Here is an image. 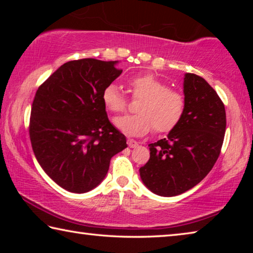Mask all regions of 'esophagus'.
<instances>
[{"label":"esophagus","mask_w":253,"mask_h":253,"mask_svg":"<svg viewBox=\"0 0 253 253\" xmlns=\"http://www.w3.org/2000/svg\"><path fill=\"white\" fill-rule=\"evenodd\" d=\"M127 144H128V146H129L130 148H135V147L138 146V143H137L136 140L132 139V138H128L127 139Z\"/></svg>","instance_id":"34e87169"}]
</instances>
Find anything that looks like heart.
Returning <instances> with one entry per match:
<instances>
[{"mask_svg":"<svg viewBox=\"0 0 253 253\" xmlns=\"http://www.w3.org/2000/svg\"><path fill=\"white\" fill-rule=\"evenodd\" d=\"M128 88L134 99H140L136 106V115H127L115 121L122 131L130 136H142L154 128L157 134L172 131L184 116L186 99L178 89L156 75L146 72L131 77ZM102 102L113 114H122L128 108V99L116 84H107L102 91Z\"/></svg>","mask_w":253,"mask_h":253,"instance_id":"heart-1","label":"heart"}]
</instances>
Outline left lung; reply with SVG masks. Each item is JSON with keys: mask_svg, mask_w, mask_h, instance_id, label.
<instances>
[{"mask_svg": "<svg viewBox=\"0 0 253 253\" xmlns=\"http://www.w3.org/2000/svg\"><path fill=\"white\" fill-rule=\"evenodd\" d=\"M186 108L168 137L149 144L151 157L139 169L149 190L175 196L194 187L210 173L221 153L226 116L224 104L202 77L184 78Z\"/></svg>", "mask_w": 253, "mask_h": 253, "instance_id": "8db88e82", "label": "left lung"}]
</instances>
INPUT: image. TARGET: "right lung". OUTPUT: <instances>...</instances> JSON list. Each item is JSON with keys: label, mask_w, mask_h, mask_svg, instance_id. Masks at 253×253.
<instances>
[{"label": "right lung", "mask_w": 253, "mask_h": 253, "mask_svg": "<svg viewBox=\"0 0 253 253\" xmlns=\"http://www.w3.org/2000/svg\"><path fill=\"white\" fill-rule=\"evenodd\" d=\"M116 63L91 58L66 62L34 96L29 124L33 153L48 176L72 193L95 188L111 157L127 147L101 97L123 72Z\"/></svg>", "instance_id": "obj_1"}]
</instances>
